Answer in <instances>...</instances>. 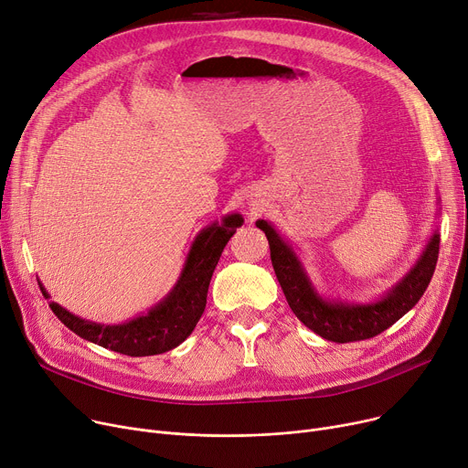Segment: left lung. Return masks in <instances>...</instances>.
Masks as SVG:
<instances>
[{
	"label": "left lung",
	"instance_id": "obj_1",
	"mask_svg": "<svg viewBox=\"0 0 468 468\" xmlns=\"http://www.w3.org/2000/svg\"><path fill=\"white\" fill-rule=\"evenodd\" d=\"M256 226L265 231L269 249H271L275 275L293 314L314 334L335 343H351L376 337L395 324L399 318H402L425 293L434 275L440 250V237L434 235L410 275L378 303H328L316 296L296 254L290 250L279 233L263 219H260Z\"/></svg>",
	"mask_w": 468,
	"mask_h": 468
}]
</instances>
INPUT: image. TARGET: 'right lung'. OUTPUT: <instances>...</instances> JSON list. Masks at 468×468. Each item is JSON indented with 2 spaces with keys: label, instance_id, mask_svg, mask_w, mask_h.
<instances>
[{
  "label": "right lung",
  "instance_id": "add662e5",
  "mask_svg": "<svg viewBox=\"0 0 468 468\" xmlns=\"http://www.w3.org/2000/svg\"><path fill=\"white\" fill-rule=\"evenodd\" d=\"M242 224L239 214L228 216L224 224H214L195 239L184 273L168 293V298L154 307L145 316L121 326H102L87 323L68 313L58 303L48 302V307L73 334L127 356H152L178 347L193 332L195 324L207 307V293L218 260L226 244ZM43 296L47 292L39 286Z\"/></svg>",
  "mask_w": 468,
  "mask_h": 468
}]
</instances>
